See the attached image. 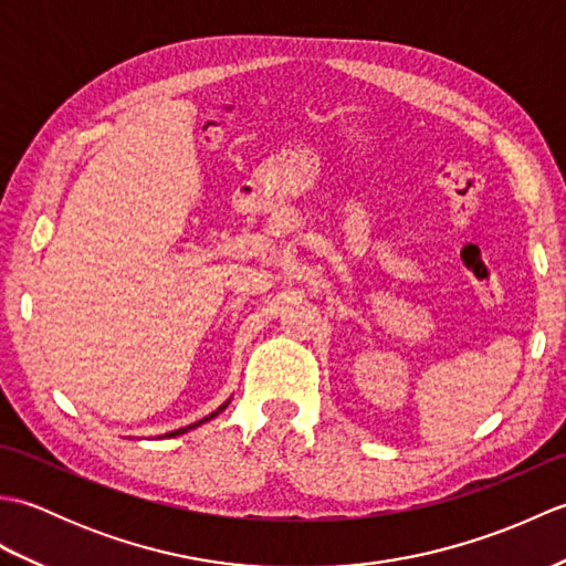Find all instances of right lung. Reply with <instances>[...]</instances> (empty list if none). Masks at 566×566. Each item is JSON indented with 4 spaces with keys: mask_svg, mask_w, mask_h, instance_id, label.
<instances>
[{
    "mask_svg": "<svg viewBox=\"0 0 566 566\" xmlns=\"http://www.w3.org/2000/svg\"><path fill=\"white\" fill-rule=\"evenodd\" d=\"M228 406V401L219 408V411H223V408ZM219 411H213L211 416H207V418H203V420H199V423H195V426H187V428H179V430H172V432H167V438H175V436H182V432H187V430H191V428H197V426H201V423H207V420H211V418H216V416H219Z\"/></svg>",
    "mask_w": 566,
    "mask_h": 566,
    "instance_id": "obj_1",
    "label": "right lung"
}]
</instances>
